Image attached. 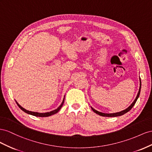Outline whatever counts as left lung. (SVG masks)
Wrapping results in <instances>:
<instances>
[{
  "instance_id": "left-lung-1",
  "label": "left lung",
  "mask_w": 152,
  "mask_h": 152,
  "mask_svg": "<svg viewBox=\"0 0 152 152\" xmlns=\"http://www.w3.org/2000/svg\"><path fill=\"white\" fill-rule=\"evenodd\" d=\"M141 78L140 77V89H139V91H138V93H137V96L135 99V100H134L133 101V102L131 104V105H130L127 109H125L122 111H120V112H117V113H102V112H99L97 110H95V109H94V108L92 107H91V108H92V110H93V111L94 113H95L100 115V116H107V117H115V116H122L124 114L126 113H127L128 111H129L130 110H131L132 107L134 106V104H135V103L136 102L137 99L139 97V96H140V92H141Z\"/></svg>"
}]
</instances>
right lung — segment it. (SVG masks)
<instances>
[{
    "instance_id": "add662e5",
    "label": "right lung",
    "mask_w": 152,
    "mask_h": 152,
    "mask_svg": "<svg viewBox=\"0 0 152 152\" xmlns=\"http://www.w3.org/2000/svg\"><path fill=\"white\" fill-rule=\"evenodd\" d=\"M64 99H65V95H64V99L62 101V102L61 103V104H60L58 108H57V109L53 110V111H50V112H46V113H38V112H34V111H28V110H25V108H23V107H21L19 104L16 101V102L17 104V105L18 106V107L20 108V109L23 111L25 113H26L27 114H29V115H33V116H39V117H47V116H50L51 115H53L54 114H56L57 113H58L59 111V110L61 109V107H62L63 104H64Z\"/></svg>"
}]
</instances>
